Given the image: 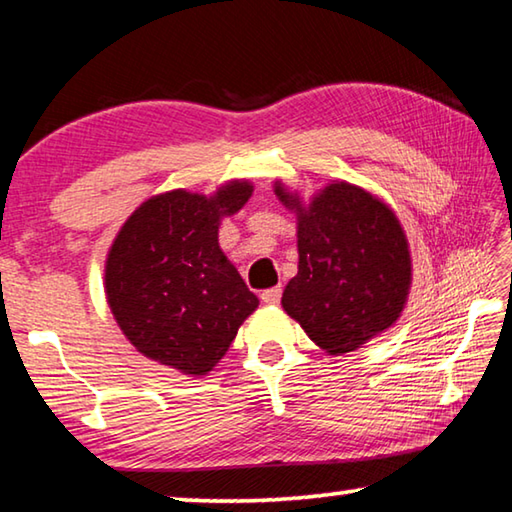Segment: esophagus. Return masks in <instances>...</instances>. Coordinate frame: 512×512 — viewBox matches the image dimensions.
I'll return each instance as SVG.
<instances>
[{
	"mask_svg": "<svg viewBox=\"0 0 512 512\" xmlns=\"http://www.w3.org/2000/svg\"><path fill=\"white\" fill-rule=\"evenodd\" d=\"M280 298H282V287H273V289L262 291V302H266V305H277Z\"/></svg>",
	"mask_w": 512,
	"mask_h": 512,
	"instance_id": "obj_1",
	"label": "esophagus"
}]
</instances>
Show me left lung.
Instances as JSON below:
<instances>
[{
  "label": "left lung",
  "instance_id": "1",
  "mask_svg": "<svg viewBox=\"0 0 512 512\" xmlns=\"http://www.w3.org/2000/svg\"><path fill=\"white\" fill-rule=\"evenodd\" d=\"M298 214V275L282 307L329 354L361 348L400 318L411 287L409 241L391 207L350 183H332L307 207L275 183Z\"/></svg>",
  "mask_w": 512,
  "mask_h": 512
}]
</instances>
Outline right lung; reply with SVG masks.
Here are the masks:
<instances>
[{"mask_svg":"<svg viewBox=\"0 0 512 512\" xmlns=\"http://www.w3.org/2000/svg\"><path fill=\"white\" fill-rule=\"evenodd\" d=\"M253 194L232 180L214 196H153L121 225L106 259L112 316L144 357L183 375H207L259 300L219 246V221Z\"/></svg>","mask_w":512,"mask_h":512,"instance_id":"right-lung-1","label":"right lung"}]
</instances>
